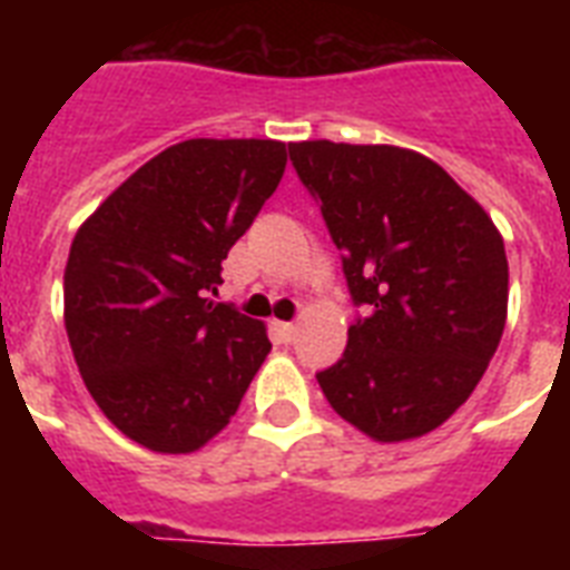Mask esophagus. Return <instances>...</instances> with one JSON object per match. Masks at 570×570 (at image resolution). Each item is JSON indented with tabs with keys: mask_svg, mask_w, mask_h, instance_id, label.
<instances>
[{
	"mask_svg": "<svg viewBox=\"0 0 570 570\" xmlns=\"http://www.w3.org/2000/svg\"><path fill=\"white\" fill-rule=\"evenodd\" d=\"M275 331H277V337L284 340V343H293L295 334H298V328H295L293 322H275Z\"/></svg>",
	"mask_w": 570,
	"mask_h": 570,
	"instance_id": "esophagus-1",
	"label": "esophagus"
}]
</instances>
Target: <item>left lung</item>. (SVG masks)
<instances>
[{"label":"left lung","mask_w":570,"mask_h":570,"mask_svg":"<svg viewBox=\"0 0 570 570\" xmlns=\"http://www.w3.org/2000/svg\"><path fill=\"white\" fill-rule=\"evenodd\" d=\"M289 159L364 307L343 357L316 373L322 393L373 441L432 432L468 402L503 337V236L441 165L405 147L298 141Z\"/></svg>","instance_id":"left-lung-1"}]
</instances>
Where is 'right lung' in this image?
<instances>
[{
    "instance_id": "add662e5",
    "label": "right lung",
    "mask_w": 570,
    "mask_h": 570,
    "mask_svg": "<svg viewBox=\"0 0 570 570\" xmlns=\"http://www.w3.org/2000/svg\"><path fill=\"white\" fill-rule=\"evenodd\" d=\"M284 168V141L189 138L76 233L65 268L76 366L102 414L147 450H200L266 361V325L209 295Z\"/></svg>"
}]
</instances>
